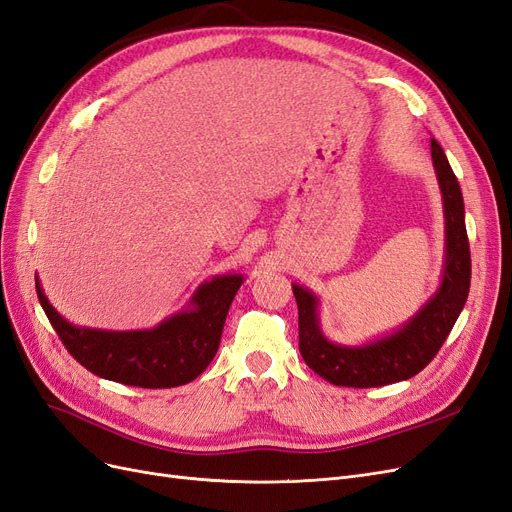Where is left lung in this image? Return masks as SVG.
<instances>
[{
    "label": "left lung",
    "instance_id": "8db88e82",
    "mask_svg": "<svg viewBox=\"0 0 512 512\" xmlns=\"http://www.w3.org/2000/svg\"><path fill=\"white\" fill-rule=\"evenodd\" d=\"M431 160L440 183L446 218V258L438 292L418 309L399 331L365 346L333 344L318 324L314 292L292 284L299 307V350L309 369L335 386L371 389L408 380L425 369L457 322L466 305L472 277L466 211L459 181L436 138H431Z\"/></svg>",
    "mask_w": 512,
    "mask_h": 512
}]
</instances>
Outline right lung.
Segmentation results:
<instances>
[{
  "instance_id": "add662e5",
  "label": "right lung",
  "mask_w": 512,
  "mask_h": 512,
  "mask_svg": "<svg viewBox=\"0 0 512 512\" xmlns=\"http://www.w3.org/2000/svg\"><path fill=\"white\" fill-rule=\"evenodd\" d=\"M241 284V275L213 277L198 286L190 309L149 331L74 327L44 297L38 277L36 292L61 344L91 374L141 389H173L198 378L213 361L230 303Z\"/></svg>"
}]
</instances>
